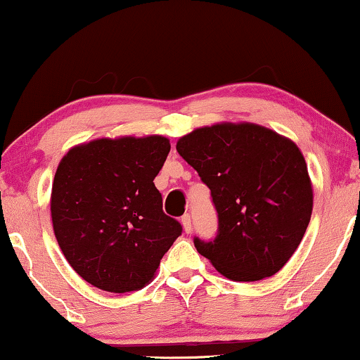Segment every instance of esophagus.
<instances>
[{
  "mask_svg": "<svg viewBox=\"0 0 360 360\" xmlns=\"http://www.w3.org/2000/svg\"><path fill=\"white\" fill-rule=\"evenodd\" d=\"M181 223H182V228H184V231L189 234L192 231V218H191V214L189 213L184 214V217L181 218Z\"/></svg>",
  "mask_w": 360,
  "mask_h": 360,
  "instance_id": "34e87169",
  "label": "esophagus"
}]
</instances>
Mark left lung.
Wrapping results in <instances>:
<instances>
[{"mask_svg":"<svg viewBox=\"0 0 360 360\" xmlns=\"http://www.w3.org/2000/svg\"><path fill=\"white\" fill-rule=\"evenodd\" d=\"M212 191L218 234L195 238L200 255L233 281H259L286 265L314 207L304 155L291 139L254 122L198 127L176 143Z\"/></svg>","mask_w":360,"mask_h":360,"instance_id":"left-lung-1","label":"left lung"}]
</instances>
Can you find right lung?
Segmentation results:
<instances>
[{"label":"right lung","instance_id":"obj_1","mask_svg":"<svg viewBox=\"0 0 360 360\" xmlns=\"http://www.w3.org/2000/svg\"><path fill=\"white\" fill-rule=\"evenodd\" d=\"M163 136L95 139L72 147L51 187L53 231L80 278L108 292L139 291L182 233L153 184Z\"/></svg>","mask_w":360,"mask_h":360}]
</instances>
